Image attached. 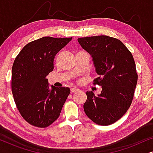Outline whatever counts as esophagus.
I'll list each match as a JSON object with an SVG mask.
<instances>
[{"instance_id": "1", "label": "esophagus", "mask_w": 153, "mask_h": 153, "mask_svg": "<svg viewBox=\"0 0 153 153\" xmlns=\"http://www.w3.org/2000/svg\"><path fill=\"white\" fill-rule=\"evenodd\" d=\"M79 90L78 88H71V92L72 93H75V92H78Z\"/></svg>"}]
</instances>
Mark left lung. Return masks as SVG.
<instances>
[{"mask_svg":"<svg viewBox=\"0 0 153 153\" xmlns=\"http://www.w3.org/2000/svg\"><path fill=\"white\" fill-rule=\"evenodd\" d=\"M78 42L92 56L99 75L93 84L102 88L97 96L86 92L83 109L96 124L111 125L122 118L132 102L138 79L132 54L120 40L107 35L80 37Z\"/></svg>","mask_w":153,"mask_h":153,"instance_id":"1","label":"left lung"}]
</instances>
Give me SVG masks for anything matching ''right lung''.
I'll use <instances>...</instances> for the list:
<instances>
[{
  "label": "right lung",
  "mask_w": 153,
  "mask_h": 153,
  "mask_svg": "<svg viewBox=\"0 0 153 153\" xmlns=\"http://www.w3.org/2000/svg\"><path fill=\"white\" fill-rule=\"evenodd\" d=\"M72 37H43L21 50L12 70V92L20 114L29 124L45 128L59 117L69 88H49L46 78L53 70L56 53Z\"/></svg>",
  "instance_id": "right-lung-1"
}]
</instances>
